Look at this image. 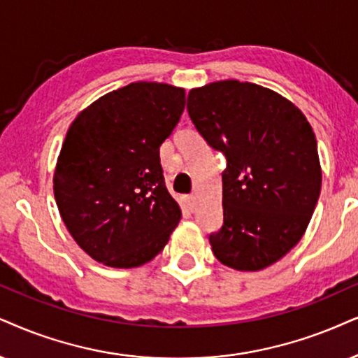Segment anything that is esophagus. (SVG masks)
<instances>
[{
  "mask_svg": "<svg viewBox=\"0 0 358 358\" xmlns=\"http://www.w3.org/2000/svg\"><path fill=\"white\" fill-rule=\"evenodd\" d=\"M187 205H188L189 210H193L194 205H196V198H194L193 194H192V196H187Z\"/></svg>",
  "mask_w": 358,
  "mask_h": 358,
  "instance_id": "34e87169",
  "label": "esophagus"
}]
</instances>
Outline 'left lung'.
I'll return each instance as SVG.
<instances>
[{"label": "left lung", "instance_id": "8db88e82", "mask_svg": "<svg viewBox=\"0 0 358 358\" xmlns=\"http://www.w3.org/2000/svg\"><path fill=\"white\" fill-rule=\"evenodd\" d=\"M188 114L223 152V216L213 255L236 271H261L301 241L322 187L317 140L301 108L268 87L216 80L188 92Z\"/></svg>", "mask_w": 358, "mask_h": 358}]
</instances>
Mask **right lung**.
Instances as JSON below:
<instances>
[{
    "instance_id": "right-lung-1",
    "label": "right lung",
    "mask_w": 358,
    "mask_h": 358,
    "mask_svg": "<svg viewBox=\"0 0 358 358\" xmlns=\"http://www.w3.org/2000/svg\"><path fill=\"white\" fill-rule=\"evenodd\" d=\"M183 108V87L140 80L99 97L71 124L54 198L67 231L94 261L138 268L169 243L182 210L165 187L160 145Z\"/></svg>"
}]
</instances>
